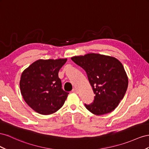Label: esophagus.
Masks as SVG:
<instances>
[{
    "label": "esophagus",
    "mask_w": 149,
    "mask_h": 149,
    "mask_svg": "<svg viewBox=\"0 0 149 149\" xmlns=\"http://www.w3.org/2000/svg\"><path fill=\"white\" fill-rule=\"evenodd\" d=\"M72 92H74V93H78V91H77V89H76V88H73L72 89Z\"/></svg>",
    "instance_id": "34e87169"
}]
</instances>
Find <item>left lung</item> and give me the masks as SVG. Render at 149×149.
<instances>
[{"mask_svg": "<svg viewBox=\"0 0 149 149\" xmlns=\"http://www.w3.org/2000/svg\"><path fill=\"white\" fill-rule=\"evenodd\" d=\"M71 59L86 70L95 94L90 105L85 104L93 114L111 112L124 98L128 87V77L122 63L113 57L90 53Z\"/></svg>", "mask_w": 149, "mask_h": 149, "instance_id": "1", "label": "left lung"}]
</instances>
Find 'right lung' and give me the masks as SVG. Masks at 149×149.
<instances>
[{"label": "right lung", "instance_id": "obj_1", "mask_svg": "<svg viewBox=\"0 0 149 149\" xmlns=\"http://www.w3.org/2000/svg\"><path fill=\"white\" fill-rule=\"evenodd\" d=\"M67 58L39 59L22 73L20 92L25 102L42 115L57 112L64 104L68 93L62 88L58 71Z\"/></svg>", "mask_w": 149, "mask_h": 149}]
</instances>
